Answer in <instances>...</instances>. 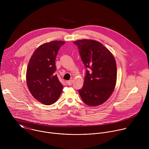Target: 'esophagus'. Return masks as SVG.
Returning a JSON list of instances; mask_svg holds the SVG:
<instances>
[{"instance_id": "esophagus-1", "label": "esophagus", "mask_w": 149, "mask_h": 149, "mask_svg": "<svg viewBox=\"0 0 149 149\" xmlns=\"http://www.w3.org/2000/svg\"><path fill=\"white\" fill-rule=\"evenodd\" d=\"M72 79H71V80H69V81H68L67 82V84L68 85V86H71L72 85Z\"/></svg>"}]
</instances>
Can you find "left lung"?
<instances>
[{
    "mask_svg": "<svg viewBox=\"0 0 149 149\" xmlns=\"http://www.w3.org/2000/svg\"><path fill=\"white\" fill-rule=\"evenodd\" d=\"M77 45L84 64L87 68L84 86L79 94L87 105H100L107 101L114 90L117 65L112 53L100 42L82 39L73 42Z\"/></svg>",
    "mask_w": 149,
    "mask_h": 149,
    "instance_id": "left-lung-1",
    "label": "left lung"
}]
</instances>
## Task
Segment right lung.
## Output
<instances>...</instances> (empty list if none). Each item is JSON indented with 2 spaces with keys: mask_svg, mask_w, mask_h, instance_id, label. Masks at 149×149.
Masks as SVG:
<instances>
[{
  "mask_svg": "<svg viewBox=\"0 0 149 149\" xmlns=\"http://www.w3.org/2000/svg\"><path fill=\"white\" fill-rule=\"evenodd\" d=\"M65 42L53 40L40 45L33 53L26 70V84L32 95L45 105L55 103L62 93L63 85L56 71L55 59Z\"/></svg>",
  "mask_w": 149,
  "mask_h": 149,
  "instance_id": "right-lung-1",
  "label": "right lung"
}]
</instances>
